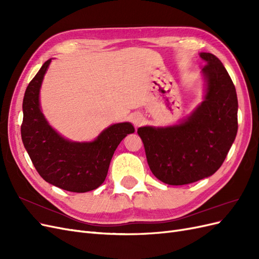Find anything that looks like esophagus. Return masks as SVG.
Wrapping results in <instances>:
<instances>
[{
	"label": "esophagus",
	"instance_id": "34e87169",
	"mask_svg": "<svg viewBox=\"0 0 259 259\" xmlns=\"http://www.w3.org/2000/svg\"><path fill=\"white\" fill-rule=\"evenodd\" d=\"M144 122V116L140 113H134L132 115V123L135 125L136 127L140 126Z\"/></svg>",
	"mask_w": 259,
	"mask_h": 259
}]
</instances>
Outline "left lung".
I'll use <instances>...</instances> for the list:
<instances>
[{
  "label": "left lung",
  "mask_w": 259,
  "mask_h": 259,
  "mask_svg": "<svg viewBox=\"0 0 259 259\" xmlns=\"http://www.w3.org/2000/svg\"><path fill=\"white\" fill-rule=\"evenodd\" d=\"M204 96L186 119L169 126H142L152 174L167 185H187L213 175L222 166L238 132V97L226 68L210 53H200Z\"/></svg>",
  "instance_id": "1"
}]
</instances>
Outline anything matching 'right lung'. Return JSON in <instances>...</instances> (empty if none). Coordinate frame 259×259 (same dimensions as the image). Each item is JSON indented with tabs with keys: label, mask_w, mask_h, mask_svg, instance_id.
<instances>
[{
	"label": "right lung",
	"mask_w": 259,
	"mask_h": 259,
	"mask_svg": "<svg viewBox=\"0 0 259 259\" xmlns=\"http://www.w3.org/2000/svg\"><path fill=\"white\" fill-rule=\"evenodd\" d=\"M51 62H44L26 90L22 143L45 182L67 191L88 192L105 182L115 149L135 128L130 122L115 123L92 142L83 143L61 136L45 119L40 104V90Z\"/></svg>",
	"instance_id": "obj_1"
}]
</instances>
